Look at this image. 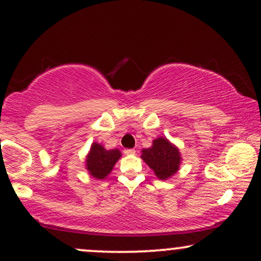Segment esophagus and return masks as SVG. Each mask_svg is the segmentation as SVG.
I'll return each mask as SVG.
<instances>
[{
  "label": "esophagus",
  "mask_w": 261,
  "mask_h": 261,
  "mask_svg": "<svg viewBox=\"0 0 261 261\" xmlns=\"http://www.w3.org/2000/svg\"><path fill=\"white\" fill-rule=\"evenodd\" d=\"M124 154H127V155H133V154H135V149L134 148H127V149H124Z\"/></svg>",
  "instance_id": "1"
}]
</instances>
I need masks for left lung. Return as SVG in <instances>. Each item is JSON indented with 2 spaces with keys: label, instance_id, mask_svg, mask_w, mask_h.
Listing matches in <instances>:
<instances>
[{
  "label": "left lung",
  "instance_id": "obj_1",
  "mask_svg": "<svg viewBox=\"0 0 261 261\" xmlns=\"http://www.w3.org/2000/svg\"><path fill=\"white\" fill-rule=\"evenodd\" d=\"M140 158L160 180H167L176 174L181 163L179 148L164 137L154 139L151 147L142 149Z\"/></svg>",
  "mask_w": 261,
  "mask_h": 261
}]
</instances>
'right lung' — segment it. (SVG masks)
Returning a JSON list of instances; mask_svg holds the SVG:
<instances>
[{"instance_id":"1","label":"right lung","mask_w":261,"mask_h":261,"mask_svg":"<svg viewBox=\"0 0 261 261\" xmlns=\"http://www.w3.org/2000/svg\"><path fill=\"white\" fill-rule=\"evenodd\" d=\"M120 158L119 149H106L105 146L95 141L91 144L90 151L85 158V169L90 176L102 180L109 176Z\"/></svg>"}]
</instances>
